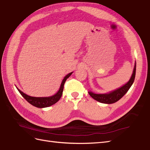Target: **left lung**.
Instances as JSON below:
<instances>
[{"label":"left lung","mask_w":150,"mask_h":150,"mask_svg":"<svg viewBox=\"0 0 150 150\" xmlns=\"http://www.w3.org/2000/svg\"><path fill=\"white\" fill-rule=\"evenodd\" d=\"M135 71H136V62H135L133 74L132 75L130 79L129 80L126 84L123 85L122 87L118 88L114 91H111L109 93L105 94H95L91 91H89V94L93 99L98 101V102L103 103L110 104L117 102L127 93L129 90L132 83H134L135 76Z\"/></svg>","instance_id":"left-lung-1"}]
</instances>
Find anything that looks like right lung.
Segmentation results:
<instances>
[{"label": "right lung", "mask_w": 150, "mask_h": 150, "mask_svg": "<svg viewBox=\"0 0 150 150\" xmlns=\"http://www.w3.org/2000/svg\"><path fill=\"white\" fill-rule=\"evenodd\" d=\"M72 74H73V72H71L64 76V79L62 80V81L61 82V86H60V88H59V89L57 91V93L55 94V95H54L53 96H48V97L30 96L26 95V94L24 93L23 92L21 91L18 88H16L18 90V91L21 94V95H22L23 98L27 101L28 102L30 103L31 105H33L34 107H36L38 108L48 107H50L52 105H54V104L57 102L59 100V99L61 98V97L62 95V91H63L64 83H65L66 81L67 80V79L69 78V76H70Z\"/></svg>", "instance_id": "add662e5"}]
</instances>
